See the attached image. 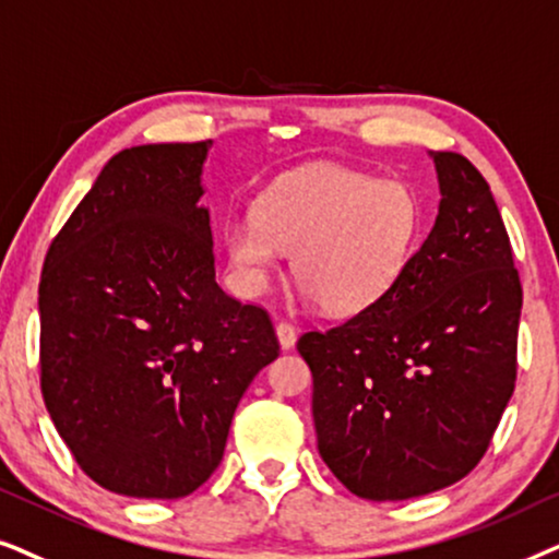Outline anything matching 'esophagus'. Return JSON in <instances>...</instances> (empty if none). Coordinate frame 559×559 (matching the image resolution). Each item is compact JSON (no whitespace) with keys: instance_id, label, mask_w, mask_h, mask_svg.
<instances>
[{"instance_id":"esophagus-1","label":"esophagus","mask_w":559,"mask_h":559,"mask_svg":"<svg viewBox=\"0 0 559 559\" xmlns=\"http://www.w3.org/2000/svg\"><path fill=\"white\" fill-rule=\"evenodd\" d=\"M275 337H278L281 349H292L296 345V330L288 322L275 324Z\"/></svg>"}]
</instances>
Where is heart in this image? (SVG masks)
<instances>
[{
    "label": "heart",
    "mask_w": 559,
    "mask_h": 559,
    "mask_svg": "<svg viewBox=\"0 0 559 559\" xmlns=\"http://www.w3.org/2000/svg\"><path fill=\"white\" fill-rule=\"evenodd\" d=\"M421 237L424 206L412 186L314 163L275 178L258 197L255 217L229 219L225 250L237 292H265L281 255L292 252L304 299L353 317L399 284Z\"/></svg>",
    "instance_id": "b5f03b06"
}]
</instances>
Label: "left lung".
<instances>
[{
  "label": "left lung",
  "mask_w": 559,
  "mask_h": 559,
  "mask_svg": "<svg viewBox=\"0 0 559 559\" xmlns=\"http://www.w3.org/2000/svg\"><path fill=\"white\" fill-rule=\"evenodd\" d=\"M440 210L399 284L299 340L319 455L368 501L448 488L478 465L516 381L522 284L486 178L429 153Z\"/></svg>",
  "instance_id": "8db88e82"
}]
</instances>
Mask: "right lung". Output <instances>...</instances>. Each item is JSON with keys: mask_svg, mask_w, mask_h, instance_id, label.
Instances as JSON below:
<instances>
[{"mask_svg": "<svg viewBox=\"0 0 559 559\" xmlns=\"http://www.w3.org/2000/svg\"><path fill=\"white\" fill-rule=\"evenodd\" d=\"M210 147L117 153L43 265V399L81 471L119 496L202 486L242 393L278 357L265 311L214 278Z\"/></svg>", "mask_w": 559, "mask_h": 559, "instance_id": "add662e5", "label": "right lung"}]
</instances>
